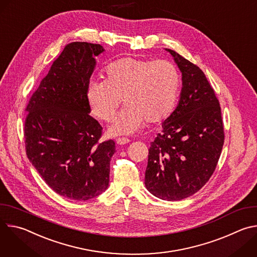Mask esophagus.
Wrapping results in <instances>:
<instances>
[{"label":"esophagus","mask_w":257,"mask_h":257,"mask_svg":"<svg viewBox=\"0 0 257 257\" xmlns=\"http://www.w3.org/2000/svg\"><path fill=\"white\" fill-rule=\"evenodd\" d=\"M116 142L117 144L119 145H123V144H126V143H129L130 142V139L126 138V137H119L116 139Z\"/></svg>","instance_id":"34e87169"}]
</instances>
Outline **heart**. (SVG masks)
Returning a JSON list of instances; mask_svg holds the SVG:
<instances>
[{
  "label": "heart",
  "mask_w": 257,
  "mask_h": 257,
  "mask_svg": "<svg viewBox=\"0 0 257 257\" xmlns=\"http://www.w3.org/2000/svg\"><path fill=\"white\" fill-rule=\"evenodd\" d=\"M180 87V71L172 61L125 57L105 68L104 80L90 82L87 99L97 118L111 122L123 98L126 105L108 133L131 134L145 121L159 124L170 117Z\"/></svg>",
  "instance_id": "obj_1"
}]
</instances>
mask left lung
<instances>
[{
    "mask_svg": "<svg viewBox=\"0 0 257 257\" xmlns=\"http://www.w3.org/2000/svg\"><path fill=\"white\" fill-rule=\"evenodd\" d=\"M182 73V89L149 150L144 184L158 198H187L213 174L224 145L221 106L202 70L173 50L166 49Z\"/></svg>",
    "mask_w": 257,
    "mask_h": 257,
    "instance_id": "obj_1",
    "label": "left lung"
}]
</instances>
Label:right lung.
<instances>
[{
    "mask_svg": "<svg viewBox=\"0 0 257 257\" xmlns=\"http://www.w3.org/2000/svg\"><path fill=\"white\" fill-rule=\"evenodd\" d=\"M97 44L67 45L26 106L24 138L32 166L56 193L85 201L108 186L114 140L98 142L102 127L89 116V79Z\"/></svg>",
    "mask_w": 257,
    "mask_h": 257,
    "instance_id": "1",
    "label": "right lung"
}]
</instances>
